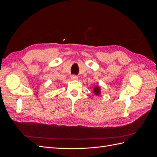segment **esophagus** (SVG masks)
Here are the masks:
<instances>
[{
  "mask_svg": "<svg viewBox=\"0 0 157 157\" xmlns=\"http://www.w3.org/2000/svg\"><path fill=\"white\" fill-rule=\"evenodd\" d=\"M71 79L73 80H78V77L76 75H72L71 77Z\"/></svg>",
  "mask_w": 157,
  "mask_h": 157,
  "instance_id": "1",
  "label": "esophagus"
}]
</instances>
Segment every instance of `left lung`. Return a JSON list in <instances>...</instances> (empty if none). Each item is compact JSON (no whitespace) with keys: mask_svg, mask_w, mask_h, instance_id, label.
<instances>
[{"mask_svg":"<svg viewBox=\"0 0 157 157\" xmlns=\"http://www.w3.org/2000/svg\"><path fill=\"white\" fill-rule=\"evenodd\" d=\"M93 92L96 96H99L101 94V88L99 86H96L94 88Z\"/></svg>","mask_w":157,"mask_h":157,"instance_id":"left-lung-1","label":"left lung"}]
</instances>
